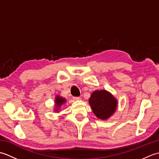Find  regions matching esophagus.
Listing matches in <instances>:
<instances>
[{
    "label": "esophagus",
    "instance_id": "esophagus-1",
    "mask_svg": "<svg viewBox=\"0 0 159 159\" xmlns=\"http://www.w3.org/2000/svg\"><path fill=\"white\" fill-rule=\"evenodd\" d=\"M74 99L76 100H80V97H74Z\"/></svg>",
    "mask_w": 159,
    "mask_h": 159
}]
</instances>
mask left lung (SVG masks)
<instances>
[{
    "mask_svg": "<svg viewBox=\"0 0 159 159\" xmlns=\"http://www.w3.org/2000/svg\"><path fill=\"white\" fill-rule=\"evenodd\" d=\"M89 102L94 114L101 120L108 119L116 110L117 100L105 90L93 92Z\"/></svg>",
    "mask_w": 159,
    "mask_h": 159,
    "instance_id": "obj_1",
    "label": "left lung"
}]
</instances>
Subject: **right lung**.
Segmentation results:
<instances>
[{"label": "right lung", "instance_id": "1", "mask_svg": "<svg viewBox=\"0 0 159 159\" xmlns=\"http://www.w3.org/2000/svg\"><path fill=\"white\" fill-rule=\"evenodd\" d=\"M65 102H66L65 98H61L59 96H57L56 100H55V103H56L55 106L57 107H59L63 103H64Z\"/></svg>", "mask_w": 159, "mask_h": 159}]
</instances>
